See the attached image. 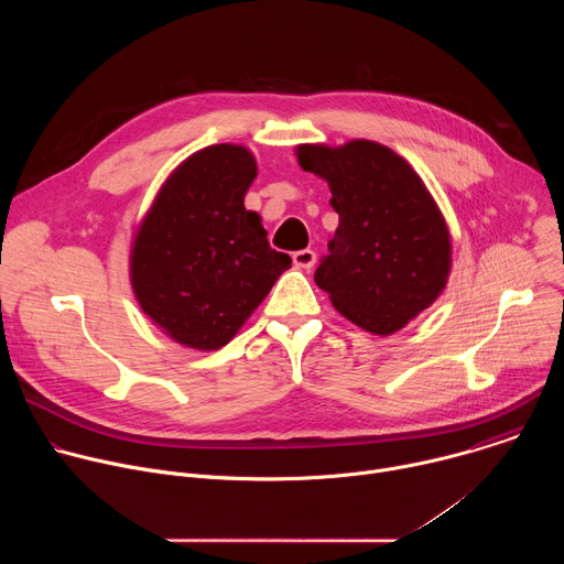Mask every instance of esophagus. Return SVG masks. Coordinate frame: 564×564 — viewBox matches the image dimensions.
I'll use <instances>...</instances> for the list:
<instances>
[{"instance_id":"obj_1","label":"esophagus","mask_w":564,"mask_h":564,"mask_svg":"<svg viewBox=\"0 0 564 564\" xmlns=\"http://www.w3.org/2000/svg\"><path fill=\"white\" fill-rule=\"evenodd\" d=\"M292 261H294L296 268L310 270V268H314V263H316V254H314L312 250H299V252L292 254Z\"/></svg>"}]
</instances>
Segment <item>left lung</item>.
Here are the masks:
<instances>
[{
	"label": "left lung",
	"mask_w": 564,
	"mask_h": 564,
	"mask_svg": "<svg viewBox=\"0 0 564 564\" xmlns=\"http://www.w3.org/2000/svg\"><path fill=\"white\" fill-rule=\"evenodd\" d=\"M303 172L326 178L339 227L314 281L372 335H392L426 310L451 272L446 223L422 178L392 149L352 140L301 144Z\"/></svg>",
	"instance_id": "1"
}]
</instances>
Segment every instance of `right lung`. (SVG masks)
I'll return each instance as SVG.
<instances>
[{"label": "right lung", "mask_w": 564, "mask_h": 564, "mask_svg": "<svg viewBox=\"0 0 564 564\" xmlns=\"http://www.w3.org/2000/svg\"><path fill=\"white\" fill-rule=\"evenodd\" d=\"M254 178L246 147H207L170 176L133 238L135 299L187 348H223L292 263L243 205Z\"/></svg>", "instance_id": "obj_1"}]
</instances>
